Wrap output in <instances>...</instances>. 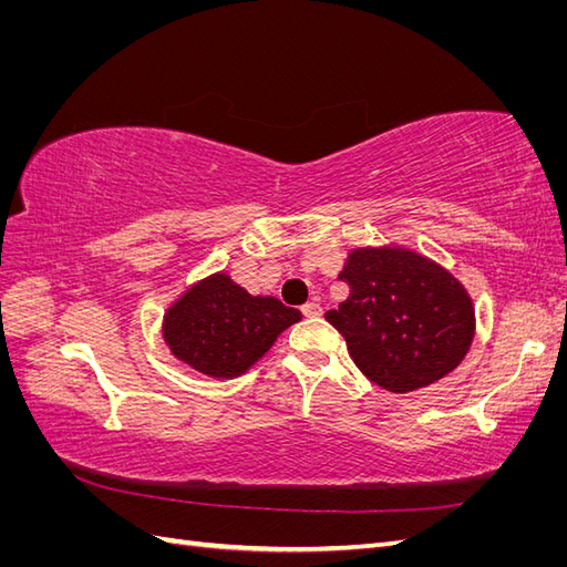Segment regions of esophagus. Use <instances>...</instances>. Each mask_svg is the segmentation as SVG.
I'll return each instance as SVG.
<instances>
[{
  "mask_svg": "<svg viewBox=\"0 0 567 567\" xmlns=\"http://www.w3.org/2000/svg\"><path fill=\"white\" fill-rule=\"evenodd\" d=\"M302 315H305L307 319H317V317H321V305H319L317 300L302 305Z\"/></svg>",
  "mask_w": 567,
  "mask_h": 567,
  "instance_id": "34e87169",
  "label": "esophagus"
}]
</instances>
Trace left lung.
<instances>
[{
  "mask_svg": "<svg viewBox=\"0 0 567 567\" xmlns=\"http://www.w3.org/2000/svg\"><path fill=\"white\" fill-rule=\"evenodd\" d=\"M338 277L348 300L326 312L357 369L390 392H414L450 375L475 338L473 298L450 269L404 246L348 252Z\"/></svg>",
  "mask_w": 567,
  "mask_h": 567,
  "instance_id": "left-lung-1",
  "label": "left lung"
}]
</instances>
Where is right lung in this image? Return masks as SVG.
<instances>
[{
	"instance_id": "add662e5",
	"label": "right lung",
	"mask_w": 567,
	"mask_h": 567,
	"mask_svg": "<svg viewBox=\"0 0 567 567\" xmlns=\"http://www.w3.org/2000/svg\"><path fill=\"white\" fill-rule=\"evenodd\" d=\"M300 319L279 298L250 296L227 271H215L167 307L163 340L194 371L210 379H238Z\"/></svg>"
}]
</instances>
